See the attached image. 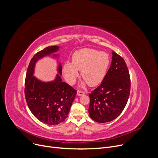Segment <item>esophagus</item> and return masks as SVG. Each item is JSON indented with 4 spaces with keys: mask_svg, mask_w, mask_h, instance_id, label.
<instances>
[{
    "mask_svg": "<svg viewBox=\"0 0 158 158\" xmlns=\"http://www.w3.org/2000/svg\"><path fill=\"white\" fill-rule=\"evenodd\" d=\"M85 94V92L83 91H81V90H78L77 91V94L78 96H81V95H84Z\"/></svg>",
    "mask_w": 158,
    "mask_h": 158,
    "instance_id": "esophagus-1",
    "label": "esophagus"
}]
</instances>
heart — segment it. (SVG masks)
Segmentation results:
<instances>
[{
	"label": "heart",
	"instance_id": "heart-1",
	"mask_svg": "<svg viewBox=\"0 0 158 158\" xmlns=\"http://www.w3.org/2000/svg\"><path fill=\"white\" fill-rule=\"evenodd\" d=\"M73 62L67 61L64 66L66 80L74 84L78 77V70H81V76L88 84L95 86L103 80L110 64L109 55L105 52L84 48L74 52Z\"/></svg>",
	"mask_w": 158,
	"mask_h": 158
}]
</instances>
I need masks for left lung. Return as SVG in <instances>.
Listing matches in <instances>:
<instances>
[{"mask_svg": "<svg viewBox=\"0 0 158 158\" xmlns=\"http://www.w3.org/2000/svg\"><path fill=\"white\" fill-rule=\"evenodd\" d=\"M109 69L102 84L89 94V113L98 123L116 119L125 107L130 95L131 78L124 59L112 51Z\"/></svg>", "mask_w": 158, "mask_h": 158, "instance_id": "left-lung-1", "label": "left lung"}]
</instances>
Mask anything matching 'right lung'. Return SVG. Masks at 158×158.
<instances>
[{
  "mask_svg": "<svg viewBox=\"0 0 158 158\" xmlns=\"http://www.w3.org/2000/svg\"><path fill=\"white\" fill-rule=\"evenodd\" d=\"M58 49L56 46H48L33 56L27 69L24 88L26 100L32 114L39 121L52 125L61 123L67 118L77 91L62 81L59 74L54 81L45 83L35 78L33 74L37 60ZM58 71L62 74L61 65H59Z\"/></svg>",
  "mask_w": 158,
  "mask_h": 158,
  "instance_id": "1",
  "label": "right lung"
}]
</instances>
